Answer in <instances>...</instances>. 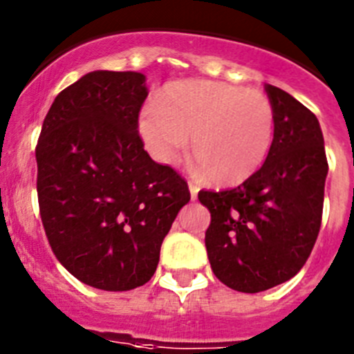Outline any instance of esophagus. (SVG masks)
<instances>
[{
  "instance_id": "34e87169",
  "label": "esophagus",
  "mask_w": 354,
  "mask_h": 354,
  "mask_svg": "<svg viewBox=\"0 0 354 354\" xmlns=\"http://www.w3.org/2000/svg\"><path fill=\"white\" fill-rule=\"evenodd\" d=\"M187 186H189L191 200H196V196H198V191H200V187L196 186V184H194V183H189V184H187Z\"/></svg>"
}]
</instances>
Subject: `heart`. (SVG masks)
I'll return each mask as SVG.
<instances>
[{"label":"heart","mask_w":354,"mask_h":354,"mask_svg":"<svg viewBox=\"0 0 354 354\" xmlns=\"http://www.w3.org/2000/svg\"><path fill=\"white\" fill-rule=\"evenodd\" d=\"M275 113L258 91L210 80L168 84L145 109L138 131L152 158L179 160L189 137V160L207 183H245L263 167L274 144Z\"/></svg>","instance_id":"b5f03b06"}]
</instances>
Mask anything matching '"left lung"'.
I'll list each match as a JSON object with an SVG mask.
<instances>
[{
    "instance_id": "obj_1",
    "label": "left lung",
    "mask_w": 354,
    "mask_h": 354,
    "mask_svg": "<svg viewBox=\"0 0 354 354\" xmlns=\"http://www.w3.org/2000/svg\"><path fill=\"white\" fill-rule=\"evenodd\" d=\"M274 144L263 167L233 189L200 191L209 209L205 248L216 277L242 293L290 281L317 239L328 163L317 118L286 91L265 84Z\"/></svg>"
}]
</instances>
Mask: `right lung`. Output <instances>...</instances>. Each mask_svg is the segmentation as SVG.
Instances as JSON below:
<instances>
[{"instance_id": "add662e5", "label": "right lung", "mask_w": 354, "mask_h": 354, "mask_svg": "<svg viewBox=\"0 0 354 354\" xmlns=\"http://www.w3.org/2000/svg\"><path fill=\"white\" fill-rule=\"evenodd\" d=\"M147 95L144 73L91 71L56 96L38 138L48 244L73 277L98 290L144 286L191 198L186 180L144 151L138 112Z\"/></svg>"}]
</instances>
